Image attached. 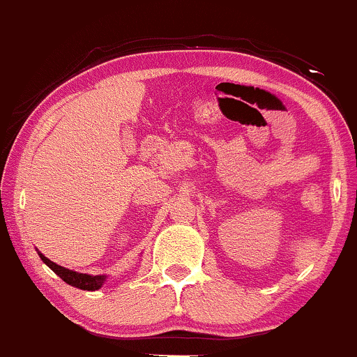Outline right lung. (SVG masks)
Instances as JSON below:
<instances>
[{
    "label": "right lung",
    "instance_id": "add662e5",
    "mask_svg": "<svg viewBox=\"0 0 357 357\" xmlns=\"http://www.w3.org/2000/svg\"><path fill=\"white\" fill-rule=\"evenodd\" d=\"M37 255H39L40 260H43L44 264H46L47 267H50L52 272L56 273V275L61 277L66 284H70V286H73V287L84 289V291H97V289L102 287L107 280V275H90V273L75 272V270L65 268V267H61V265L51 261L50 258L44 257L40 251H37Z\"/></svg>",
    "mask_w": 357,
    "mask_h": 357
}]
</instances>
